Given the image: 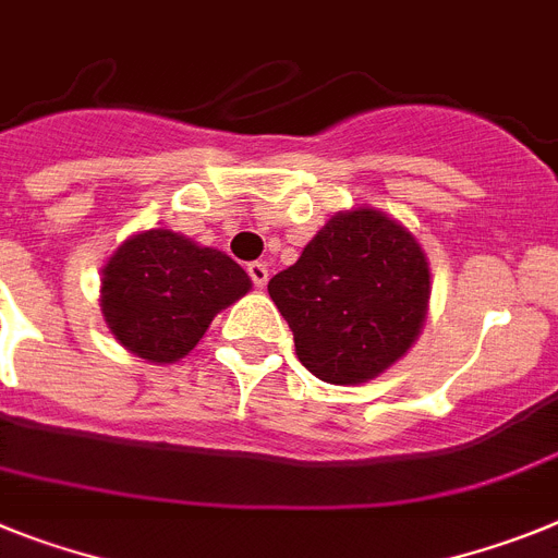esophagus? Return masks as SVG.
Here are the masks:
<instances>
[{
    "label": "esophagus",
    "mask_w": 558,
    "mask_h": 558,
    "mask_svg": "<svg viewBox=\"0 0 558 558\" xmlns=\"http://www.w3.org/2000/svg\"><path fill=\"white\" fill-rule=\"evenodd\" d=\"M247 276H251V282H254L256 288H265V284H268V265H265V262H251V265H247Z\"/></svg>",
    "instance_id": "34e87169"
}]
</instances>
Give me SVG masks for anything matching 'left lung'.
Masks as SVG:
<instances>
[{
    "label": "left lung",
    "mask_w": 558,
    "mask_h": 558,
    "mask_svg": "<svg viewBox=\"0 0 558 558\" xmlns=\"http://www.w3.org/2000/svg\"><path fill=\"white\" fill-rule=\"evenodd\" d=\"M268 293L296 355L327 384H361L401 359L421 332L428 265L415 236L373 208L336 214Z\"/></svg>",
    "instance_id": "1"
}]
</instances>
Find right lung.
Segmentation results:
<instances>
[{
  "label": "right lung",
  "mask_w": 558,
  "mask_h": 558,
  "mask_svg": "<svg viewBox=\"0 0 558 558\" xmlns=\"http://www.w3.org/2000/svg\"><path fill=\"white\" fill-rule=\"evenodd\" d=\"M247 288L245 270L222 251L194 245L180 233L146 231L107 262L101 311L126 350L171 364L194 350L211 318Z\"/></svg>",
  "instance_id": "1"
}]
</instances>
